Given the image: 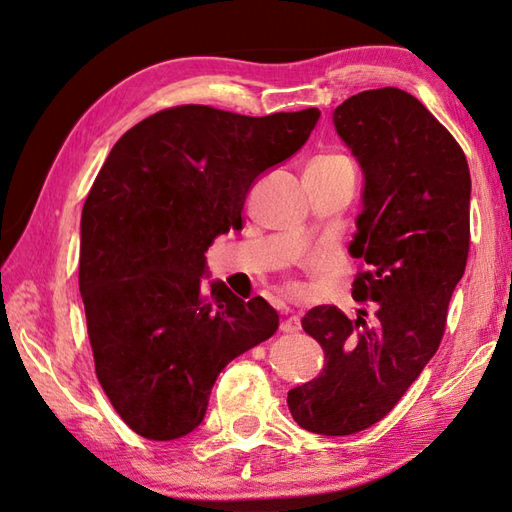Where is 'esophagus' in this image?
<instances>
[{"label":"esophagus","mask_w":512,"mask_h":512,"mask_svg":"<svg viewBox=\"0 0 512 512\" xmlns=\"http://www.w3.org/2000/svg\"><path fill=\"white\" fill-rule=\"evenodd\" d=\"M280 331L283 333H298L300 331V318L298 316H287L280 322Z\"/></svg>","instance_id":"esophagus-1"}]
</instances>
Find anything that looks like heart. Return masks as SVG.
<instances>
[{
    "label": "heart",
    "mask_w": 512,
    "mask_h": 512,
    "mask_svg": "<svg viewBox=\"0 0 512 512\" xmlns=\"http://www.w3.org/2000/svg\"><path fill=\"white\" fill-rule=\"evenodd\" d=\"M338 163H349L344 156H320V159H316L311 165H338Z\"/></svg>",
    "instance_id": "obj_1"
}]
</instances>
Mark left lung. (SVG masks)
<instances>
[{"label":"left lung","mask_w":512,"mask_h":512,"mask_svg":"<svg viewBox=\"0 0 512 512\" xmlns=\"http://www.w3.org/2000/svg\"><path fill=\"white\" fill-rule=\"evenodd\" d=\"M333 125L364 179L349 254L369 269L351 294L373 302L375 318L311 309L302 329L325 349V369L287 404L302 429L351 435L380 422L440 347L471 243V172L451 132L404 90L353 95Z\"/></svg>","instance_id":"1"}]
</instances>
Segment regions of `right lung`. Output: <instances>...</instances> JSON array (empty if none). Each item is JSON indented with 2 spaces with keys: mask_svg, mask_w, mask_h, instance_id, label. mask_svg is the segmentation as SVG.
I'll return each instance as SVG.
<instances>
[{
  "mask_svg": "<svg viewBox=\"0 0 512 512\" xmlns=\"http://www.w3.org/2000/svg\"><path fill=\"white\" fill-rule=\"evenodd\" d=\"M318 108L245 117L179 106L114 143L81 212L79 291L103 391L121 420L168 442L203 422L229 362L278 329L265 298L207 278L205 252L243 227L252 185L294 156Z\"/></svg>",
  "mask_w": 512,
  "mask_h": 512,
  "instance_id": "right-lung-1",
  "label": "right lung"
}]
</instances>
